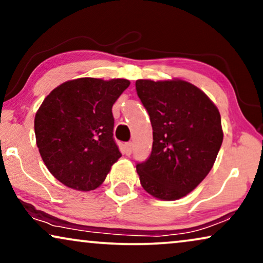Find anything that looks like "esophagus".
Here are the masks:
<instances>
[{
	"mask_svg": "<svg viewBox=\"0 0 263 263\" xmlns=\"http://www.w3.org/2000/svg\"><path fill=\"white\" fill-rule=\"evenodd\" d=\"M132 152H133V142L124 143V153L127 154V156H130Z\"/></svg>",
	"mask_w": 263,
	"mask_h": 263,
	"instance_id": "esophagus-1",
	"label": "esophagus"
}]
</instances>
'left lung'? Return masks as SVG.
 <instances>
[{
	"label": "left lung",
	"mask_w": 263,
	"mask_h": 263,
	"mask_svg": "<svg viewBox=\"0 0 263 263\" xmlns=\"http://www.w3.org/2000/svg\"><path fill=\"white\" fill-rule=\"evenodd\" d=\"M135 86L153 128L151 156L136 164L140 182L157 199L178 200L213 167L224 138L220 114L184 80H136Z\"/></svg>",
	"instance_id": "left-lung-1"
}]
</instances>
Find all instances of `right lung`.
<instances>
[{
	"mask_svg": "<svg viewBox=\"0 0 263 263\" xmlns=\"http://www.w3.org/2000/svg\"><path fill=\"white\" fill-rule=\"evenodd\" d=\"M130 85L125 79L80 78L50 92L34 117L42 159L53 177L89 192L122 154L114 140L112 105Z\"/></svg>",
	"mask_w": 263,
	"mask_h": 263,
	"instance_id": "obj_1",
	"label": "right lung"
}]
</instances>
